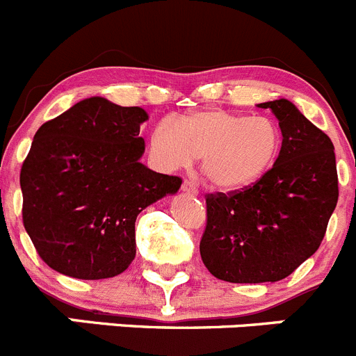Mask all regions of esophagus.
<instances>
[{
    "label": "esophagus",
    "mask_w": 356,
    "mask_h": 356,
    "mask_svg": "<svg viewBox=\"0 0 356 356\" xmlns=\"http://www.w3.org/2000/svg\"><path fill=\"white\" fill-rule=\"evenodd\" d=\"M181 191H184L185 194H188V195H197L199 194L197 185H195L192 180H185L184 185H181Z\"/></svg>",
    "instance_id": "34e87169"
}]
</instances>
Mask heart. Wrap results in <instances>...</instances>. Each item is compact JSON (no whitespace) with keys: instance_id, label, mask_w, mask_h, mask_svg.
Wrapping results in <instances>:
<instances>
[{"instance_id":"1","label":"heart","mask_w":356,"mask_h":356,"mask_svg":"<svg viewBox=\"0 0 356 356\" xmlns=\"http://www.w3.org/2000/svg\"><path fill=\"white\" fill-rule=\"evenodd\" d=\"M282 147L280 131L266 117L204 110L162 120L150 136V154L162 171L187 169L201 157L209 184L243 191L269 171Z\"/></svg>"}]
</instances>
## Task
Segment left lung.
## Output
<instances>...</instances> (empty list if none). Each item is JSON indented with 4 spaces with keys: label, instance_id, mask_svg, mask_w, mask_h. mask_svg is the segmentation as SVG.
Wrapping results in <instances>:
<instances>
[{
    "label": "left lung",
    "instance_id": "8db88e82",
    "mask_svg": "<svg viewBox=\"0 0 356 356\" xmlns=\"http://www.w3.org/2000/svg\"><path fill=\"white\" fill-rule=\"evenodd\" d=\"M277 118L282 150L252 187L206 197L201 259L229 283L280 282L309 259L323 239L339 197L330 138L289 99L257 104Z\"/></svg>",
    "mask_w": 356,
    "mask_h": 356
}]
</instances>
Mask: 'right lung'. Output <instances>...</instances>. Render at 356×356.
Wrapping results in <instances>:
<instances>
[{"mask_svg":"<svg viewBox=\"0 0 356 356\" xmlns=\"http://www.w3.org/2000/svg\"><path fill=\"white\" fill-rule=\"evenodd\" d=\"M148 113L94 96L36 131L20 169L24 227L43 262L64 276L104 280L136 257L134 222L181 178L140 161Z\"/></svg>","mask_w":356,"mask_h":356,"instance_id":"obj_1","label":"right lung"}]
</instances>
